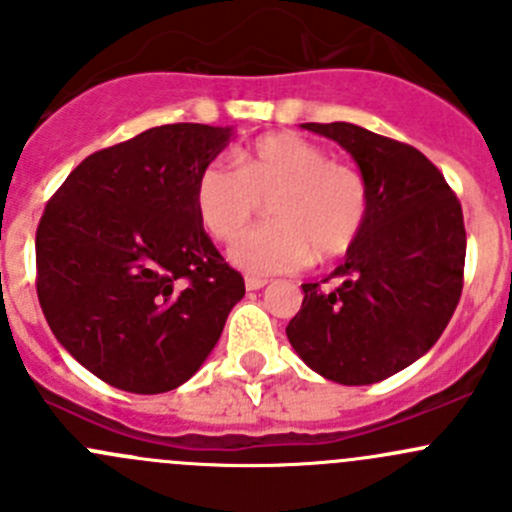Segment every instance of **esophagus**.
<instances>
[{"label": "esophagus", "mask_w": 512, "mask_h": 512, "mask_svg": "<svg viewBox=\"0 0 512 512\" xmlns=\"http://www.w3.org/2000/svg\"><path fill=\"white\" fill-rule=\"evenodd\" d=\"M267 282H270L267 277H252V275L245 277V287L252 289V292H255V289H262L267 285Z\"/></svg>", "instance_id": "obj_1"}]
</instances>
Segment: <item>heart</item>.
<instances>
[{"label":"heart","instance_id":"b5f03b06","mask_svg":"<svg viewBox=\"0 0 512 512\" xmlns=\"http://www.w3.org/2000/svg\"><path fill=\"white\" fill-rule=\"evenodd\" d=\"M240 168L213 160L195 183L200 225L215 240H232L271 203L272 226L237 238L230 262L252 277L294 272L317 260L349 255L364 232L369 190L349 165L329 160L317 143L272 133L237 156Z\"/></svg>","mask_w":512,"mask_h":512}]
</instances>
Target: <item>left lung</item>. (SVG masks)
Returning a JSON list of instances; mask_svg holds the SVG:
<instances>
[{
	"mask_svg": "<svg viewBox=\"0 0 512 512\" xmlns=\"http://www.w3.org/2000/svg\"><path fill=\"white\" fill-rule=\"evenodd\" d=\"M339 143L369 190L364 232L327 277L302 285L287 324L299 359L329 381L366 386L421 359L451 322L463 289V210L441 170L406 143L354 123H302Z\"/></svg>",
	"mask_w": 512,
	"mask_h": 512,
	"instance_id": "obj_1",
	"label": "left lung"
}]
</instances>
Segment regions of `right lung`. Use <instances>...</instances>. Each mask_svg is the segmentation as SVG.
Wrapping results in <instances>:
<instances>
[{
  "label": "right lung",
  "mask_w": 512,
  "mask_h": 512,
  "mask_svg": "<svg viewBox=\"0 0 512 512\" xmlns=\"http://www.w3.org/2000/svg\"><path fill=\"white\" fill-rule=\"evenodd\" d=\"M232 126L168 123L71 170L36 230V294L81 366L131 394L203 366L245 280L200 225L195 183Z\"/></svg>",
  "instance_id": "1"
}]
</instances>
